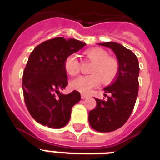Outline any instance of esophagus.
Masks as SVG:
<instances>
[{
  "instance_id": "1",
  "label": "esophagus",
  "mask_w": 160,
  "mask_h": 160,
  "mask_svg": "<svg viewBox=\"0 0 160 160\" xmlns=\"http://www.w3.org/2000/svg\"><path fill=\"white\" fill-rule=\"evenodd\" d=\"M88 98V96L87 95H85V94H81V98L82 99H85V98Z\"/></svg>"
}]
</instances>
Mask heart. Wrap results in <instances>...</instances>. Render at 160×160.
Returning <instances> with one entry per match:
<instances>
[{"instance_id":"heart-1","label":"heart","mask_w":160,"mask_h":160,"mask_svg":"<svg viewBox=\"0 0 160 160\" xmlns=\"http://www.w3.org/2000/svg\"><path fill=\"white\" fill-rule=\"evenodd\" d=\"M85 56L92 62L89 75H81L70 81L71 89L80 93L87 94L97 87L101 82L109 83L114 80L118 72V63L108 56V53L101 48H92L85 51ZM64 68L68 74L73 76L78 73L80 63L75 55H69L64 62Z\"/></svg>"}]
</instances>
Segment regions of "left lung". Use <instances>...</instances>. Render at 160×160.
Segmentation results:
<instances>
[{
	"mask_svg": "<svg viewBox=\"0 0 160 160\" xmlns=\"http://www.w3.org/2000/svg\"><path fill=\"white\" fill-rule=\"evenodd\" d=\"M98 45L112 49L118 59V72L116 80L104 88L111 96L106 101L95 98L97 105L89 111L88 120L96 131L111 132L122 127L133 111L138 96L140 67L136 56L120 43L106 42Z\"/></svg>",
	"mask_w": 160,
	"mask_h": 160,
	"instance_id": "8db88e82",
	"label": "left lung"
}]
</instances>
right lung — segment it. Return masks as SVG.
<instances>
[{
  "mask_svg": "<svg viewBox=\"0 0 160 160\" xmlns=\"http://www.w3.org/2000/svg\"><path fill=\"white\" fill-rule=\"evenodd\" d=\"M85 45L73 38H56L42 42L31 53L22 87L26 107L38 122L51 128H61L68 122L80 94L77 91L61 93L68 86L64 62Z\"/></svg>",
  "mask_w": 160,
  "mask_h": 160,
  "instance_id": "obj_1",
  "label": "right lung"
}]
</instances>
